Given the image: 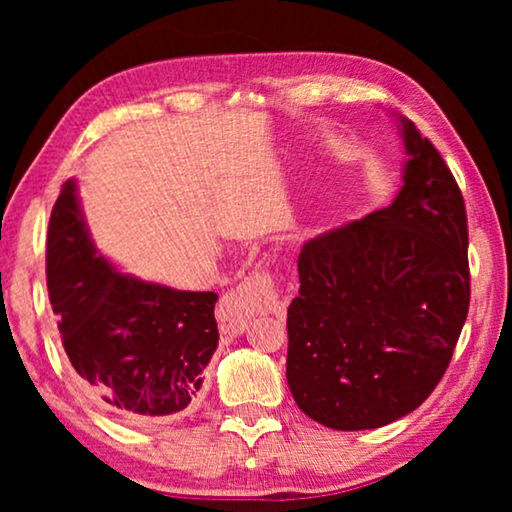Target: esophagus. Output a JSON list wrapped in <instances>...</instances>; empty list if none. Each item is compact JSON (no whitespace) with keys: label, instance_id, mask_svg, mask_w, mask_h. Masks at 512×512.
Here are the masks:
<instances>
[{"label":"esophagus","instance_id":"1","mask_svg":"<svg viewBox=\"0 0 512 512\" xmlns=\"http://www.w3.org/2000/svg\"><path fill=\"white\" fill-rule=\"evenodd\" d=\"M284 302L277 293L275 280L268 273H250L244 277L228 296L221 300L219 316L221 332L225 336H237L246 329V320L253 314H280Z\"/></svg>","mask_w":512,"mask_h":512}]
</instances>
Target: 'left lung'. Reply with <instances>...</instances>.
<instances>
[{
    "mask_svg": "<svg viewBox=\"0 0 512 512\" xmlns=\"http://www.w3.org/2000/svg\"><path fill=\"white\" fill-rule=\"evenodd\" d=\"M393 203L309 239L287 311V381L311 420L377 429L427 400L452 361L470 307L465 203L411 119Z\"/></svg>",
    "mask_w": 512,
    "mask_h": 512,
    "instance_id": "obj_1",
    "label": "left lung"
}]
</instances>
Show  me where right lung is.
<instances>
[{
	"mask_svg": "<svg viewBox=\"0 0 512 512\" xmlns=\"http://www.w3.org/2000/svg\"><path fill=\"white\" fill-rule=\"evenodd\" d=\"M47 289L81 386L131 422L173 420L219 348L214 291H178L119 271L94 246L76 180L49 221Z\"/></svg>",
	"mask_w": 512,
	"mask_h": 512,
	"instance_id": "add662e5",
	"label": "right lung"
}]
</instances>
